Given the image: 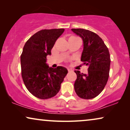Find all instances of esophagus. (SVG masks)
<instances>
[{
    "label": "esophagus",
    "mask_w": 130,
    "mask_h": 130,
    "mask_svg": "<svg viewBox=\"0 0 130 130\" xmlns=\"http://www.w3.org/2000/svg\"><path fill=\"white\" fill-rule=\"evenodd\" d=\"M67 70H68V72H72V69H67Z\"/></svg>",
    "instance_id": "34e87169"
}]
</instances>
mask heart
Returning <instances> with one entry per match:
<instances>
[{"label": "heart", "mask_w": 130, "mask_h": 130, "mask_svg": "<svg viewBox=\"0 0 130 130\" xmlns=\"http://www.w3.org/2000/svg\"><path fill=\"white\" fill-rule=\"evenodd\" d=\"M72 37H70V38H72Z\"/></svg>", "instance_id": "b5f03b06"}]
</instances>
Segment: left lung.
<instances>
[{
  "instance_id": "obj_1",
  "label": "left lung",
  "mask_w": 130,
  "mask_h": 130,
  "mask_svg": "<svg viewBox=\"0 0 130 130\" xmlns=\"http://www.w3.org/2000/svg\"><path fill=\"white\" fill-rule=\"evenodd\" d=\"M72 31L82 39L81 61L89 67L87 74L74 71L77 75L74 90L81 98L93 99L102 91L109 77L111 64L109 50L96 34L82 28L72 29Z\"/></svg>"
}]
</instances>
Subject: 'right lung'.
<instances>
[{
    "label": "right lung",
    "instance_id": "add662e5",
    "mask_svg": "<svg viewBox=\"0 0 130 130\" xmlns=\"http://www.w3.org/2000/svg\"><path fill=\"white\" fill-rule=\"evenodd\" d=\"M64 29H42L34 34L25 44L21 56V74L26 88L41 99L51 98L59 92L68 73L67 69L50 67L47 56Z\"/></svg>",
    "mask_w": 130,
    "mask_h": 130
}]
</instances>
